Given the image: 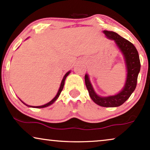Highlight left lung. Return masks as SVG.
Masks as SVG:
<instances>
[{"instance_id": "8db88e82", "label": "left lung", "mask_w": 150, "mask_h": 150, "mask_svg": "<svg viewBox=\"0 0 150 150\" xmlns=\"http://www.w3.org/2000/svg\"><path fill=\"white\" fill-rule=\"evenodd\" d=\"M103 33L107 39L113 41L122 53L127 71L125 83L120 92L109 96H100L96 93L88 74L85 75V84L89 96L95 103L104 107H116L128 100L135 90L138 75L141 70V63L138 51L132 43L114 32L104 30Z\"/></svg>"}]
</instances>
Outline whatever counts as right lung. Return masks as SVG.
I'll return each instance as SVG.
<instances>
[{
	"mask_svg": "<svg viewBox=\"0 0 150 150\" xmlns=\"http://www.w3.org/2000/svg\"><path fill=\"white\" fill-rule=\"evenodd\" d=\"M28 39V38H27V39ZM70 73H71V71H68L67 73H66L65 74V75H64V76L63 79H62V80L61 84H60V87H59V88L58 92H57V95L55 96V97H54V98H53V99H52V100H51V101H50L49 102H48V103H47V104H45V105H41V106H36V107H35V106H30V105H26V104H25V103H24V102H23L21 100H20L23 102V103L24 104V105H25L26 106H27V107H33V108H45V107H48V106H50V105H52V104L54 103V102H55L57 100V98H59V96L60 93H61L62 91L63 90V88H64V82H65L66 78V77H67L68 75H69Z\"/></svg>",
	"mask_w": 150,
	"mask_h": 150,
	"instance_id": "right-lung-1",
	"label": "right lung"
}]
</instances>
